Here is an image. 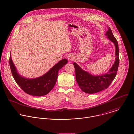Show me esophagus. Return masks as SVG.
Listing matches in <instances>:
<instances>
[{"instance_id": "obj_1", "label": "esophagus", "mask_w": 134, "mask_h": 134, "mask_svg": "<svg viewBox=\"0 0 134 134\" xmlns=\"http://www.w3.org/2000/svg\"><path fill=\"white\" fill-rule=\"evenodd\" d=\"M73 59H74V57H73L72 55H69V56H68V60L69 61H72V60H73Z\"/></svg>"}]
</instances>
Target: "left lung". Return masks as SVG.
<instances>
[{
  "label": "left lung",
  "mask_w": 134,
  "mask_h": 134,
  "mask_svg": "<svg viewBox=\"0 0 134 134\" xmlns=\"http://www.w3.org/2000/svg\"><path fill=\"white\" fill-rule=\"evenodd\" d=\"M105 35L114 43L115 47L116 56L114 65L107 73L102 75L93 76L83 70L75 62L73 63L75 69L76 81L79 88L85 93L93 94L107 89L115 79L116 75L119 65L118 43L110 28H108Z\"/></svg>",
  "instance_id": "8db88e82"
}]
</instances>
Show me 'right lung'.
I'll return each instance as SVG.
<instances>
[{
    "label": "right lung",
    "instance_id": "right-lung-1",
    "mask_svg": "<svg viewBox=\"0 0 134 134\" xmlns=\"http://www.w3.org/2000/svg\"><path fill=\"white\" fill-rule=\"evenodd\" d=\"M67 63V59H63L44 75L34 79H29L19 75L12 61L11 55L9 59L12 76L19 87L26 93L38 96H45L53 89L57 81L59 70Z\"/></svg>",
    "mask_w": 134,
    "mask_h": 134
}]
</instances>
